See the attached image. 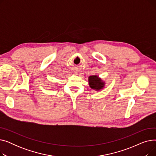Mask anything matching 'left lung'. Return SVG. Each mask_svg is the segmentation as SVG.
<instances>
[{"label":"left lung","mask_w":156,"mask_h":156,"mask_svg":"<svg viewBox=\"0 0 156 156\" xmlns=\"http://www.w3.org/2000/svg\"><path fill=\"white\" fill-rule=\"evenodd\" d=\"M88 81L90 87L93 89L100 90L104 85V83L102 82L101 79L98 78L97 76H90L88 78Z\"/></svg>","instance_id":"obj_1"}]
</instances>
